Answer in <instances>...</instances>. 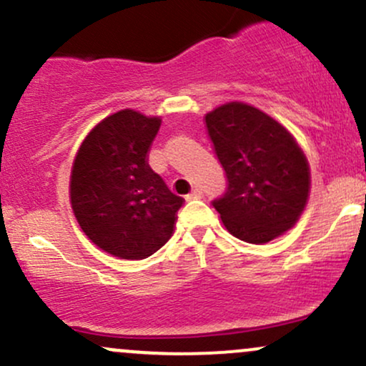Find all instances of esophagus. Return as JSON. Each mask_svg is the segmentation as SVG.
<instances>
[{"label":"esophagus","instance_id":"esophagus-1","mask_svg":"<svg viewBox=\"0 0 366 366\" xmlns=\"http://www.w3.org/2000/svg\"><path fill=\"white\" fill-rule=\"evenodd\" d=\"M199 197H201V191H199V189H192V191L187 194L186 199H187V201H192V199H199Z\"/></svg>","mask_w":366,"mask_h":366}]
</instances>
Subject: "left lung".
<instances>
[{"label": "left lung", "instance_id": "8db88e82", "mask_svg": "<svg viewBox=\"0 0 366 366\" xmlns=\"http://www.w3.org/2000/svg\"><path fill=\"white\" fill-rule=\"evenodd\" d=\"M208 136L227 175L213 207L234 237L264 244L300 220L310 196V165L292 134L247 103L207 113Z\"/></svg>", "mask_w": 366, "mask_h": 366}]
</instances>
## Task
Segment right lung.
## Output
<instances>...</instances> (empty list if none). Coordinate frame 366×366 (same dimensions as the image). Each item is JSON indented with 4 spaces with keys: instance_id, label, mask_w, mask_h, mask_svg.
Wrapping results in <instances>:
<instances>
[{
    "instance_id": "right-lung-1",
    "label": "right lung",
    "mask_w": 366,
    "mask_h": 366,
    "mask_svg": "<svg viewBox=\"0 0 366 366\" xmlns=\"http://www.w3.org/2000/svg\"><path fill=\"white\" fill-rule=\"evenodd\" d=\"M162 119L120 110L96 125L75 154L70 203L82 232L117 258L144 259L174 234L184 199L148 165Z\"/></svg>"
}]
</instances>
